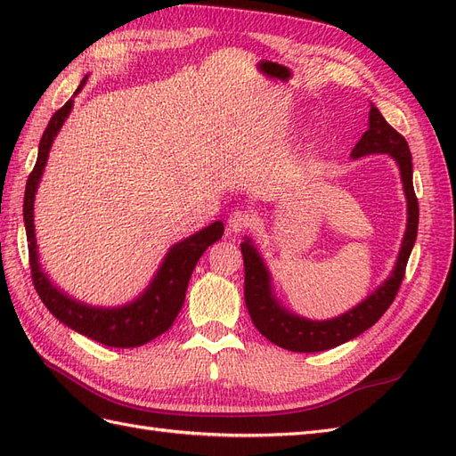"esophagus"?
<instances>
[{"instance_id": "obj_1", "label": "esophagus", "mask_w": 456, "mask_h": 456, "mask_svg": "<svg viewBox=\"0 0 456 456\" xmlns=\"http://www.w3.org/2000/svg\"><path fill=\"white\" fill-rule=\"evenodd\" d=\"M253 220L255 218H253V215L249 211H233L230 215V218H228V228L232 232L240 233V232H245L247 228H251L253 226Z\"/></svg>"}]
</instances>
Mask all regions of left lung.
<instances>
[{
    "mask_svg": "<svg viewBox=\"0 0 456 456\" xmlns=\"http://www.w3.org/2000/svg\"><path fill=\"white\" fill-rule=\"evenodd\" d=\"M370 154H388L399 167L403 191L407 200V228L402 240V249L397 253L395 266L375 291L367 295L360 305L344 312L333 320H308L287 310L272 287V275L265 258L256 251L251 238L241 241L243 266H245V305L249 310L255 327L270 342L291 352H323L340 346L355 337H360L369 327L375 325L382 314L390 308L399 285L405 275V266L419 230V201L412 188V158L407 141L388 121L382 118L379 108L370 104L369 129L363 133L352 150L350 158L357 159Z\"/></svg>",
    "mask_w": 456,
    "mask_h": 456,
    "instance_id": "left-lung-1",
    "label": "left lung"
}]
</instances>
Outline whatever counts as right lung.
Returning <instances> with one entry per match:
<instances>
[{
	"label": "right lung",
	"instance_id": "add662e5",
	"mask_svg": "<svg viewBox=\"0 0 456 456\" xmlns=\"http://www.w3.org/2000/svg\"><path fill=\"white\" fill-rule=\"evenodd\" d=\"M86 84L87 76L81 79L74 96L84 89ZM74 96L51 118L49 126L39 141L34 171L28 176V183H26L22 215L26 240H28L32 280L45 308L66 327L77 330L79 335L91 340L104 344V346L136 348L150 342L151 338L163 335L173 325L175 317L184 305L191 272H194L198 260L201 258L207 247L223 238L224 224L220 220H215L213 224L205 226L200 232L191 233L190 238L175 243L167 255L163 256L156 275L151 278L144 291L123 306H93L64 293L57 283H53L39 262L34 226V201L37 186L41 183V175L45 171L53 141L57 139L59 131L62 129L64 121L74 108Z\"/></svg>",
	"mask_w": 456,
	"mask_h": 456
}]
</instances>
